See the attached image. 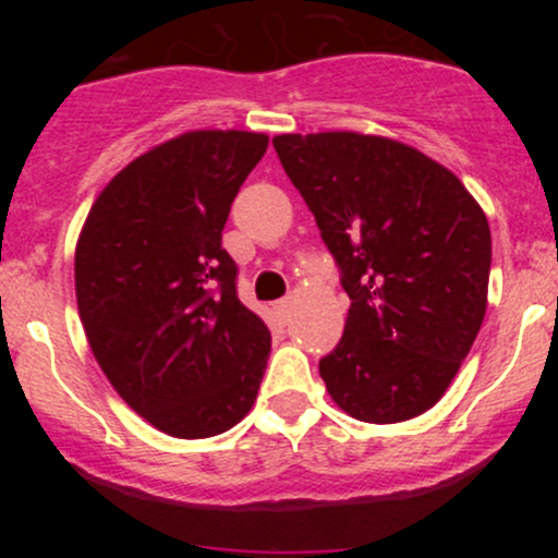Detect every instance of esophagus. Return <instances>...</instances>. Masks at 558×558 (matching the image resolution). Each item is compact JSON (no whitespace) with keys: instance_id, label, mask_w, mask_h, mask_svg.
<instances>
[{"instance_id":"esophagus-1","label":"esophagus","mask_w":558,"mask_h":558,"mask_svg":"<svg viewBox=\"0 0 558 558\" xmlns=\"http://www.w3.org/2000/svg\"><path fill=\"white\" fill-rule=\"evenodd\" d=\"M275 312H278V317L283 319V323H286V319H288V312H291V301H288V299L275 301Z\"/></svg>"}]
</instances>
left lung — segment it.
Returning a JSON list of instances; mask_svg holds the SVG:
<instances>
[{"label":"left lung","mask_w":558,"mask_h":558,"mask_svg":"<svg viewBox=\"0 0 558 558\" xmlns=\"http://www.w3.org/2000/svg\"><path fill=\"white\" fill-rule=\"evenodd\" d=\"M341 270L343 338L319 360L332 401L375 425L438 403L488 304V217L462 181L401 141L351 131L272 138Z\"/></svg>","instance_id":"1"}]
</instances>
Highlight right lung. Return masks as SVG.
<instances>
[{"label": "right lung", "mask_w": 558, "mask_h": 558, "mask_svg": "<svg viewBox=\"0 0 558 558\" xmlns=\"http://www.w3.org/2000/svg\"><path fill=\"white\" fill-rule=\"evenodd\" d=\"M265 133L191 131L133 159L94 202L75 296L101 373L175 438H213L257 401L272 336L241 304L222 228Z\"/></svg>", "instance_id": "right-lung-1"}]
</instances>
